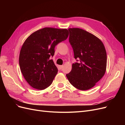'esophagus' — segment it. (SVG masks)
<instances>
[{"mask_svg":"<svg viewBox=\"0 0 125 125\" xmlns=\"http://www.w3.org/2000/svg\"><path fill=\"white\" fill-rule=\"evenodd\" d=\"M63 66H62V65H59V66H58V68L59 69H62L63 68Z\"/></svg>","mask_w":125,"mask_h":125,"instance_id":"34e87169","label":"esophagus"}]
</instances>
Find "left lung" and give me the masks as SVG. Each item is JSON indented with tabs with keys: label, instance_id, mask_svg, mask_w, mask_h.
<instances>
[{
	"label": "left lung",
	"instance_id": "8db88e82",
	"mask_svg": "<svg viewBox=\"0 0 125 125\" xmlns=\"http://www.w3.org/2000/svg\"><path fill=\"white\" fill-rule=\"evenodd\" d=\"M69 42L74 58L80 62L73 63L66 74L75 88L85 91L95 86L106 70L107 55L103 42L92 34L80 28H69Z\"/></svg>",
	"mask_w": 125,
	"mask_h": 125
}]
</instances>
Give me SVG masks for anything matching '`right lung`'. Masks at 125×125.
<instances>
[{"mask_svg": "<svg viewBox=\"0 0 125 125\" xmlns=\"http://www.w3.org/2000/svg\"><path fill=\"white\" fill-rule=\"evenodd\" d=\"M69 35L66 29L44 28L25 40L19 55V65L25 80L32 88L42 90L50 86L58 73L50 57L55 47Z\"/></svg>", "mask_w": 125, "mask_h": 125, "instance_id": "right-lung-1", "label": "right lung"}]
</instances>
